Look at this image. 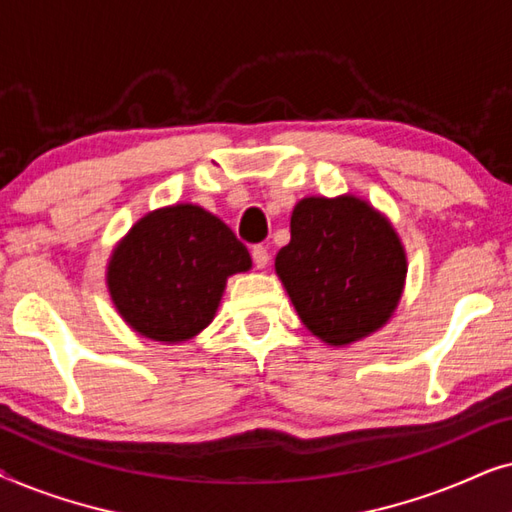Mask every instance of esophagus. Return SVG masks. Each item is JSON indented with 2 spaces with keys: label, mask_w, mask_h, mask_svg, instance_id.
Returning a JSON list of instances; mask_svg holds the SVG:
<instances>
[{
  "label": "esophagus",
  "mask_w": 512,
  "mask_h": 512,
  "mask_svg": "<svg viewBox=\"0 0 512 512\" xmlns=\"http://www.w3.org/2000/svg\"><path fill=\"white\" fill-rule=\"evenodd\" d=\"M251 258H254V265L258 270H263L265 265L270 263V254H268V249L263 247V244H256V247L251 249Z\"/></svg>",
  "instance_id": "obj_1"
}]
</instances>
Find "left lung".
<instances>
[{"instance_id": "obj_1", "label": "left lung", "mask_w": 512, "mask_h": 512, "mask_svg": "<svg viewBox=\"0 0 512 512\" xmlns=\"http://www.w3.org/2000/svg\"><path fill=\"white\" fill-rule=\"evenodd\" d=\"M275 272L300 321L331 347L354 345L394 317L408 256L396 228L359 195H307L291 214V242Z\"/></svg>"}]
</instances>
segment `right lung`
<instances>
[{"label":"right lung","mask_w":512,"mask_h":512,"mask_svg":"<svg viewBox=\"0 0 512 512\" xmlns=\"http://www.w3.org/2000/svg\"><path fill=\"white\" fill-rule=\"evenodd\" d=\"M249 270L247 247L219 216L179 202L144 214L118 240L107 289L132 331L177 345L212 324L228 277Z\"/></svg>","instance_id":"add662e5"}]
</instances>
